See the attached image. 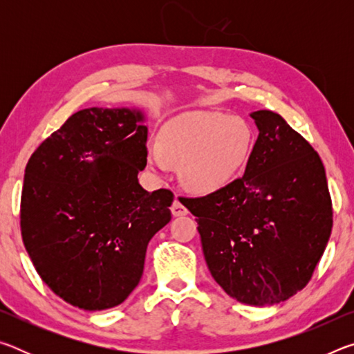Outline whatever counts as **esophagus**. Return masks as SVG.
I'll return each instance as SVG.
<instances>
[{"label":"esophagus","mask_w":354,"mask_h":354,"mask_svg":"<svg viewBox=\"0 0 354 354\" xmlns=\"http://www.w3.org/2000/svg\"><path fill=\"white\" fill-rule=\"evenodd\" d=\"M170 209H171L173 217H183V215H187L189 214L187 209H185V206L179 200L173 201V205H171Z\"/></svg>","instance_id":"obj_1"}]
</instances>
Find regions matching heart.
<instances>
[{
  "mask_svg": "<svg viewBox=\"0 0 354 354\" xmlns=\"http://www.w3.org/2000/svg\"><path fill=\"white\" fill-rule=\"evenodd\" d=\"M253 136L241 118L223 113L190 112L173 118L159 134V145L147 148V162L156 175H167L181 162L184 184L200 194L227 187L241 176Z\"/></svg>",
  "mask_w": 354,
  "mask_h": 354,
  "instance_id": "obj_1",
  "label": "heart"
}]
</instances>
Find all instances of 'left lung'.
<instances>
[{
  "instance_id": "8db88e82",
  "label": "left lung",
  "mask_w": 354,
  "mask_h": 354,
  "mask_svg": "<svg viewBox=\"0 0 354 354\" xmlns=\"http://www.w3.org/2000/svg\"><path fill=\"white\" fill-rule=\"evenodd\" d=\"M259 136L242 178L200 198L195 215L209 272L250 306L286 301L309 283L331 236L333 206L320 156L272 111H256Z\"/></svg>"
}]
</instances>
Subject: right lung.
I'll return each instance as SVG.
<instances>
[{
    "label": "right lung",
    "mask_w": 354,
    "mask_h": 354,
    "mask_svg": "<svg viewBox=\"0 0 354 354\" xmlns=\"http://www.w3.org/2000/svg\"><path fill=\"white\" fill-rule=\"evenodd\" d=\"M145 113L88 107L32 153L21 192V237L35 270L71 306H118L143 273L148 242L171 220L173 194L147 192Z\"/></svg>",
    "instance_id": "add662e5"
}]
</instances>
